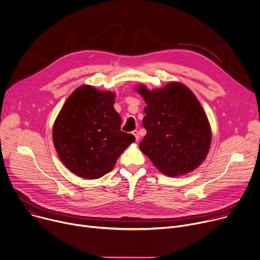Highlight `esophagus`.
Masks as SVG:
<instances>
[{
    "mask_svg": "<svg viewBox=\"0 0 260 260\" xmlns=\"http://www.w3.org/2000/svg\"><path fill=\"white\" fill-rule=\"evenodd\" d=\"M133 135L135 136V138H136L137 141L140 139V135H139V132H138V131H133Z\"/></svg>",
    "mask_w": 260,
    "mask_h": 260,
    "instance_id": "obj_1",
    "label": "esophagus"
}]
</instances>
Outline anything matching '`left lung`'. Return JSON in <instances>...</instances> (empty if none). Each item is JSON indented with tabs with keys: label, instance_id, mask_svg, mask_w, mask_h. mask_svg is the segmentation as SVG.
<instances>
[{
	"label": "left lung",
	"instance_id": "obj_1",
	"mask_svg": "<svg viewBox=\"0 0 260 260\" xmlns=\"http://www.w3.org/2000/svg\"><path fill=\"white\" fill-rule=\"evenodd\" d=\"M137 92L147 106L143 125L147 131L141 151L168 177H179L197 168L210 148L208 118L193 92L172 81L149 91L141 84Z\"/></svg>",
	"mask_w": 260,
	"mask_h": 260
}]
</instances>
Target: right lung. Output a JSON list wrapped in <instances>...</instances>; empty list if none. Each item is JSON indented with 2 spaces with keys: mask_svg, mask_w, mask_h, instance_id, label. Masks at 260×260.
Segmentation results:
<instances>
[{
  "mask_svg": "<svg viewBox=\"0 0 260 260\" xmlns=\"http://www.w3.org/2000/svg\"><path fill=\"white\" fill-rule=\"evenodd\" d=\"M112 92L80 85L67 98L53 126L60 160L74 175L95 180L110 172L121 153L135 142L121 132V117Z\"/></svg>",
  "mask_w": 260,
  "mask_h": 260,
  "instance_id": "obj_1",
  "label": "right lung"
}]
</instances>
